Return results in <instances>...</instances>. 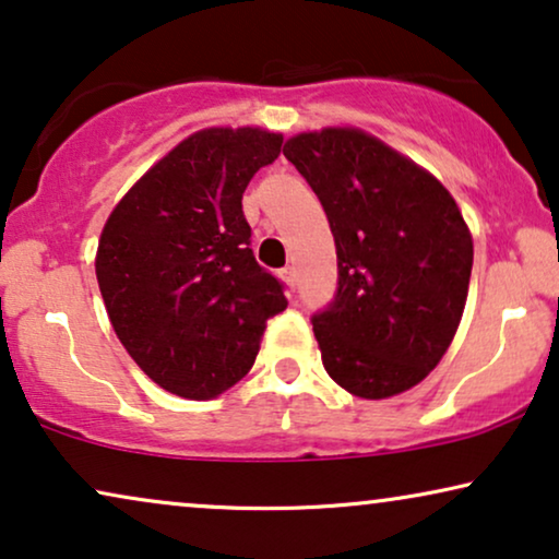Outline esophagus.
I'll return each instance as SVG.
<instances>
[{"label":"esophagus","mask_w":559,"mask_h":559,"mask_svg":"<svg viewBox=\"0 0 559 559\" xmlns=\"http://www.w3.org/2000/svg\"><path fill=\"white\" fill-rule=\"evenodd\" d=\"M280 277H282V282H285L289 289L297 287V274H295L293 266H285V270H280Z\"/></svg>","instance_id":"1"}]
</instances>
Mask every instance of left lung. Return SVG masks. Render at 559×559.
Returning a JSON list of instances; mask_svg holds the SVG:
<instances>
[{
  "mask_svg": "<svg viewBox=\"0 0 559 559\" xmlns=\"http://www.w3.org/2000/svg\"><path fill=\"white\" fill-rule=\"evenodd\" d=\"M323 203L338 257V293L312 318L335 384L361 400L417 386L461 325L473 236L450 190L415 159L356 127L285 142Z\"/></svg>",
  "mask_w": 559,
  "mask_h": 559,
  "instance_id": "obj_1",
  "label": "left lung"
}]
</instances>
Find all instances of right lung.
I'll return each instance as SVG.
<instances>
[{"instance_id": "right-lung-1", "label": "right lung", "mask_w": 559, "mask_h": 559, "mask_svg": "<svg viewBox=\"0 0 559 559\" xmlns=\"http://www.w3.org/2000/svg\"><path fill=\"white\" fill-rule=\"evenodd\" d=\"M282 134L209 127L157 159L106 218L96 280L134 364L182 400H216L247 377L266 320L287 308L257 264L241 195Z\"/></svg>"}]
</instances>
